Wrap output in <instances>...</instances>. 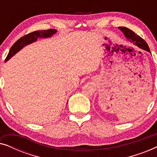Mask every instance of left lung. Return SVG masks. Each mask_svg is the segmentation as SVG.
I'll return each instance as SVG.
<instances>
[{
  "mask_svg": "<svg viewBox=\"0 0 157 157\" xmlns=\"http://www.w3.org/2000/svg\"><path fill=\"white\" fill-rule=\"evenodd\" d=\"M119 29L123 32L124 35H125L126 37L128 38V40H129L131 43L136 45V46L139 47V48L150 52L149 46H148L147 42H146L142 38H141L140 36L135 33L134 31H132V30L128 29L126 27H119Z\"/></svg>",
  "mask_w": 157,
  "mask_h": 157,
  "instance_id": "1",
  "label": "left lung"
}]
</instances>
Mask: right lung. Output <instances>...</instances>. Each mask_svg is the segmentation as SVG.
I'll return each mask as SVG.
<instances>
[{"label":"right lung","instance_id":"right-lung-1","mask_svg":"<svg viewBox=\"0 0 157 157\" xmlns=\"http://www.w3.org/2000/svg\"><path fill=\"white\" fill-rule=\"evenodd\" d=\"M56 33V29H48L46 31H36L31 32L29 34H26L23 37L17 40L15 44L13 45L11 48H10L9 53L6 57L5 62L9 60L13 56L16 54V53L23 48V47L26 46V45L31 44L37 40L38 38H48L50 37L53 34Z\"/></svg>","mask_w":157,"mask_h":157}]
</instances>
